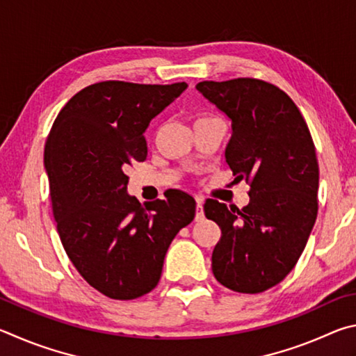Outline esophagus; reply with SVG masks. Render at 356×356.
<instances>
[{
	"label": "esophagus",
	"mask_w": 356,
	"mask_h": 356,
	"mask_svg": "<svg viewBox=\"0 0 356 356\" xmlns=\"http://www.w3.org/2000/svg\"><path fill=\"white\" fill-rule=\"evenodd\" d=\"M204 219V211H203V200L197 198V208H195V220L202 222Z\"/></svg>",
	"instance_id": "esophagus-1"
}]
</instances>
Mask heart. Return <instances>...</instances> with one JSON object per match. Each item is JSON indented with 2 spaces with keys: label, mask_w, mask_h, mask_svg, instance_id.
Listing matches in <instances>:
<instances>
[{
  "label": "heart",
  "mask_w": 356,
  "mask_h": 356,
  "mask_svg": "<svg viewBox=\"0 0 356 356\" xmlns=\"http://www.w3.org/2000/svg\"><path fill=\"white\" fill-rule=\"evenodd\" d=\"M213 118H216V117H211V115H198V117H195L194 123H195V127H197V124L204 123V122H209V120H213Z\"/></svg>",
  "instance_id": "heart-1"
}]
</instances>
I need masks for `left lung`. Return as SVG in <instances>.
<instances>
[{"mask_svg":"<svg viewBox=\"0 0 356 356\" xmlns=\"http://www.w3.org/2000/svg\"><path fill=\"white\" fill-rule=\"evenodd\" d=\"M197 90L232 118L227 164L238 181L250 184V203L242 209L214 198L204 203V214L222 229L213 273L228 289L258 294L294 269L314 227L319 164L313 137L288 93L266 81H203Z\"/></svg>","mask_w":356,"mask_h":356,"instance_id":"8db88e82","label":"left lung"}]
</instances>
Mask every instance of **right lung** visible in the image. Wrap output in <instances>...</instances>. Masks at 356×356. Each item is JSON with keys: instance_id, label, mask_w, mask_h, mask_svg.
<instances>
[{"instance_id": "obj_1", "label": "right lung", "mask_w": 356, "mask_h": 356, "mask_svg": "<svg viewBox=\"0 0 356 356\" xmlns=\"http://www.w3.org/2000/svg\"><path fill=\"white\" fill-rule=\"evenodd\" d=\"M188 84L102 81L68 99L49 131L43 162L67 257L93 289L133 300L159 283L167 248L194 220L181 191L142 207L127 168L147 159L145 129Z\"/></svg>"}]
</instances>
